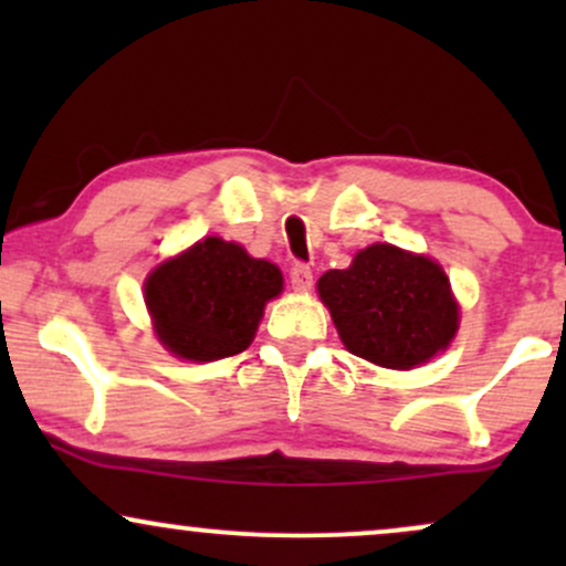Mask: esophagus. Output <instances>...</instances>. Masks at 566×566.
I'll return each mask as SVG.
<instances>
[{"label": "esophagus", "mask_w": 566, "mask_h": 566, "mask_svg": "<svg viewBox=\"0 0 566 566\" xmlns=\"http://www.w3.org/2000/svg\"><path fill=\"white\" fill-rule=\"evenodd\" d=\"M290 279H292V287L297 292H308L311 284H314V271H311L305 263H295L290 269Z\"/></svg>", "instance_id": "1"}]
</instances>
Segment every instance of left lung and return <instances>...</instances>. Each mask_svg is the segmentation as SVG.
<instances>
[{
  "mask_svg": "<svg viewBox=\"0 0 566 566\" xmlns=\"http://www.w3.org/2000/svg\"><path fill=\"white\" fill-rule=\"evenodd\" d=\"M316 287L343 346L378 367L426 365L458 333L460 311L444 269L394 244H369Z\"/></svg>",
  "mask_w": 566,
  "mask_h": 566,
  "instance_id": "obj_1",
  "label": "left lung"
}]
</instances>
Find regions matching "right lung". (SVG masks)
<instances>
[{"label":"right lung","mask_w":566,"mask_h":566,"mask_svg":"<svg viewBox=\"0 0 566 566\" xmlns=\"http://www.w3.org/2000/svg\"><path fill=\"white\" fill-rule=\"evenodd\" d=\"M282 284L279 265L207 237L148 274L146 308L167 350L188 361H216L250 346L265 303Z\"/></svg>","instance_id":"obj_1"}]
</instances>
